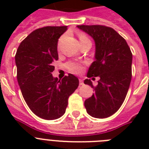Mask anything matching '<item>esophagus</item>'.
I'll return each instance as SVG.
<instances>
[{
  "mask_svg": "<svg viewBox=\"0 0 149 149\" xmlns=\"http://www.w3.org/2000/svg\"><path fill=\"white\" fill-rule=\"evenodd\" d=\"M79 85H80V86H82V85H84V81H83V79H79Z\"/></svg>",
  "mask_w": 149,
  "mask_h": 149,
  "instance_id": "obj_1",
  "label": "esophagus"
}]
</instances>
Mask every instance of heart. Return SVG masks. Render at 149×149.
Returning <instances> with one entry per match:
<instances>
[{"label":"heart","mask_w":149,"mask_h":149,"mask_svg":"<svg viewBox=\"0 0 149 149\" xmlns=\"http://www.w3.org/2000/svg\"><path fill=\"white\" fill-rule=\"evenodd\" d=\"M79 42L80 41H84V40H89L88 38L86 37L85 35L84 34H80L79 36ZM68 70H70V72H72V73H80V72L83 71V66H82L80 64H78V63H68L67 65Z\"/></svg>","instance_id":"obj_1"}]
</instances>
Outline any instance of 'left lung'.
Masks as SVG:
<instances>
[{
  "instance_id": "1",
  "label": "left lung",
  "mask_w": 149,
  "mask_h": 149,
  "mask_svg": "<svg viewBox=\"0 0 149 149\" xmlns=\"http://www.w3.org/2000/svg\"><path fill=\"white\" fill-rule=\"evenodd\" d=\"M88 34L95 42L94 62L87 77H99L96 86L91 79L84 84L94 89L95 93L86 99L84 106L88 114L105 118L118 111L125 100L132 80V54L127 42L109 27L103 25H77Z\"/></svg>"
}]
</instances>
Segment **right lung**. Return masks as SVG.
Instances as JSON below:
<instances>
[{"label": "right lung", "instance_id": "1", "mask_svg": "<svg viewBox=\"0 0 149 149\" xmlns=\"http://www.w3.org/2000/svg\"><path fill=\"white\" fill-rule=\"evenodd\" d=\"M67 26L36 29L20 44L15 56L17 78L22 96L36 115L56 120L65 113L68 98L79 86V79L69 73L62 79L52 74L58 60V38Z\"/></svg>", "mask_w": 149, "mask_h": 149}]
</instances>
